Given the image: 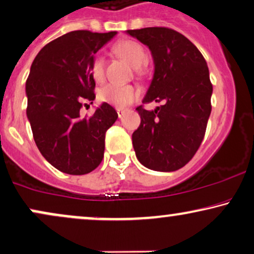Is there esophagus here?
<instances>
[{"label": "esophagus", "mask_w": 254, "mask_h": 254, "mask_svg": "<svg viewBox=\"0 0 254 254\" xmlns=\"http://www.w3.org/2000/svg\"><path fill=\"white\" fill-rule=\"evenodd\" d=\"M117 114H118V117L122 118V117L124 116L125 110H123V109H117Z\"/></svg>", "instance_id": "1"}]
</instances>
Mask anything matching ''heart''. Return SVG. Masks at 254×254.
Returning <instances> with one entry per match:
<instances>
[{
    "mask_svg": "<svg viewBox=\"0 0 254 254\" xmlns=\"http://www.w3.org/2000/svg\"><path fill=\"white\" fill-rule=\"evenodd\" d=\"M116 51L129 62L134 69H140L147 63V54L144 48L137 42L131 40L121 41L117 43ZM91 75L96 81H101L104 76V59L102 55H96L91 63ZM139 96L137 89L131 85L107 84L98 92V98L101 102L111 104L116 108H125Z\"/></svg>",
    "mask_w": 254,
    "mask_h": 254,
    "instance_id": "1",
    "label": "heart"
}]
</instances>
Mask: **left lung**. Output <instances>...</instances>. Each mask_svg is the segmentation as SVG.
I'll return each mask as SVG.
<instances>
[{
	"mask_svg": "<svg viewBox=\"0 0 254 254\" xmlns=\"http://www.w3.org/2000/svg\"><path fill=\"white\" fill-rule=\"evenodd\" d=\"M127 34L149 48L155 64L143 103L164 102L151 111L136 108L140 116L132 133L136 157L150 170L176 171L192 159L206 131L212 96L206 61L173 29L151 27Z\"/></svg>",
	"mask_w": 254,
	"mask_h": 254,
	"instance_id": "1",
	"label": "left lung"
}]
</instances>
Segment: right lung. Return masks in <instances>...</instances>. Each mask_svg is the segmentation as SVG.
<instances>
[{
	"mask_svg": "<svg viewBox=\"0 0 254 254\" xmlns=\"http://www.w3.org/2000/svg\"><path fill=\"white\" fill-rule=\"evenodd\" d=\"M116 34L70 31L42 48L31 64L27 117L42 156L64 173L85 175L103 159L105 132L117 112L108 103L89 118L79 110L96 97L92 60Z\"/></svg>",
	"mask_w": 254,
	"mask_h": 254,
	"instance_id": "obj_1",
	"label": "right lung"
}]
</instances>
